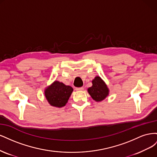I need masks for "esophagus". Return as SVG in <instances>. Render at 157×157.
Listing matches in <instances>:
<instances>
[{"mask_svg":"<svg viewBox=\"0 0 157 157\" xmlns=\"http://www.w3.org/2000/svg\"><path fill=\"white\" fill-rule=\"evenodd\" d=\"M75 90H77V91H82V90H84V88L83 87H80V88H76Z\"/></svg>","mask_w":157,"mask_h":157,"instance_id":"1","label":"esophagus"}]
</instances>
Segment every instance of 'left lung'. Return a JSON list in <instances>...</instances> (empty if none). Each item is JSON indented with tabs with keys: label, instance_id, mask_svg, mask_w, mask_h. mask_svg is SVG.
<instances>
[{
	"label": "left lung",
	"instance_id": "obj_1",
	"mask_svg": "<svg viewBox=\"0 0 157 157\" xmlns=\"http://www.w3.org/2000/svg\"><path fill=\"white\" fill-rule=\"evenodd\" d=\"M92 86L88 88V92L94 101L101 102L109 94L107 85L99 76H96L92 80Z\"/></svg>",
	"mask_w": 157,
	"mask_h": 157
}]
</instances>
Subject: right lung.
<instances>
[{
    "label": "right lung",
    "mask_w": 157,
    "mask_h": 157,
    "mask_svg": "<svg viewBox=\"0 0 157 157\" xmlns=\"http://www.w3.org/2000/svg\"><path fill=\"white\" fill-rule=\"evenodd\" d=\"M73 91L71 86L55 80L45 88L44 96L51 106L60 108L67 104Z\"/></svg>",
    "instance_id": "right-lung-1"
}]
</instances>
